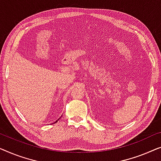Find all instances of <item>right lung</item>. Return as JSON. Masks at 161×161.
Wrapping results in <instances>:
<instances>
[{
	"label": "right lung",
	"mask_w": 161,
	"mask_h": 161,
	"mask_svg": "<svg viewBox=\"0 0 161 161\" xmlns=\"http://www.w3.org/2000/svg\"><path fill=\"white\" fill-rule=\"evenodd\" d=\"M59 119H60V118H59ZM58 120H57V121H55V122H54V123H52V124H54V123H57V122H58Z\"/></svg>",
	"instance_id": "right-lung-1"
}]
</instances>
